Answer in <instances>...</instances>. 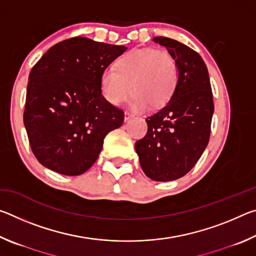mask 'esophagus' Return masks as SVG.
<instances>
[{"label": "esophagus", "instance_id": "esophagus-1", "mask_svg": "<svg viewBox=\"0 0 256 256\" xmlns=\"http://www.w3.org/2000/svg\"><path fill=\"white\" fill-rule=\"evenodd\" d=\"M132 118H133V115L131 114V112H124V120H125V122H128V120H131Z\"/></svg>", "mask_w": 256, "mask_h": 256}]
</instances>
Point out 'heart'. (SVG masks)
Returning <instances> with one entry per match:
<instances>
[{
    "mask_svg": "<svg viewBox=\"0 0 256 256\" xmlns=\"http://www.w3.org/2000/svg\"><path fill=\"white\" fill-rule=\"evenodd\" d=\"M178 82V66L166 52L141 48L120 58L116 68L102 72L100 86L102 96L112 105H118L134 94L130 107L146 110L159 108L170 100Z\"/></svg>",
    "mask_w": 256,
    "mask_h": 256,
    "instance_id": "obj_1",
    "label": "heart"
}]
</instances>
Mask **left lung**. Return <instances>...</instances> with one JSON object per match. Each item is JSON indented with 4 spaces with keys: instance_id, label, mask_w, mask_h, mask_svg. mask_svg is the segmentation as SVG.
I'll use <instances>...</instances> for the list:
<instances>
[{
    "instance_id": "8db88e82",
    "label": "left lung",
    "mask_w": 256,
    "mask_h": 256,
    "mask_svg": "<svg viewBox=\"0 0 256 256\" xmlns=\"http://www.w3.org/2000/svg\"><path fill=\"white\" fill-rule=\"evenodd\" d=\"M154 42L166 47L178 66V82L170 100L146 118L148 132L136 141L142 170L149 178L168 182L192 170L210 138L214 106L209 73L196 50L167 37Z\"/></svg>"
}]
</instances>
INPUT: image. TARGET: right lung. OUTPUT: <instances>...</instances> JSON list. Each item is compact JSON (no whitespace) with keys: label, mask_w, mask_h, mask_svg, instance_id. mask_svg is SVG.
<instances>
[{"label":"right lung","mask_w":256,"mask_h":256,"mask_svg":"<svg viewBox=\"0 0 256 256\" xmlns=\"http://www.w3.org/2000/svg\"><path fill=\"white\" fill-rule=\"evenodd\" d=\"M126 48L73 37L50 47L34 64L24 123L42 166L62 175L84 174L97 160L105 136L123 124L124 112L104 98L100 79Z\"/></svg>","instance_id":"obj_1"}]
</instances>
